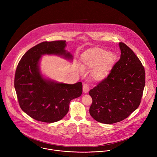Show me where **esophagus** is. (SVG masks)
I'll return each instance as SVG.
<instances>
[{
    "label": "esophagus",
    "mask_w": 157,
    "mask_h": 157,
    "mask_svg": "<svg viewBox=\"0 0 157 157\" xmlns=\"http://www.w3.org/2000/svg\"><path fill=\"white\" fill-rule=\"evenodd\" d=\"M89 86L87 84H83V87H82V90H83V92L84 93H87L89 92Z\"/></svg>",
    "instance_id": "obj_1"
}]
</instances>
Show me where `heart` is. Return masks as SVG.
I'll list each match as a JSON object with an SVG mask.
<instances>
[{"instance_id":"obj_1","label":"heart","mask_w":157,"mask_h":157,"mask_svg":"<svg viewBox=\"0 0 157 157\" xmlns=\"http://www.w3.org/2000/svg\"><path fill=\"white\" fill-rule=\"evenodd\" d=\"M117 56L113 52L101 48L88 49L82 55V68L93 69L91 76L95 81H102L109 75L116 61ZM82 67L79 71L83 73Z\"/></svg>"}]
</instances>
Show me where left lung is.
<instances>
[{"label":"left lung","mask_w":157,"mask_h":157,"mask_svg":"<svg viewBox=\"0 0 157 157\" xmlns=\"http://www.w3.org/2000/svg\"><path fill=\"white\" fill-rule=\"evenodd\" d=\"M121 55L109 75L89 91L93 99L89 113L96 121L107 124L121 122L139 106L145 84L144 67L124 43Z\"/></svg>","instance_id":"8db88e82"}]
</instances>
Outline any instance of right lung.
<instances>
[{"label": "right lung", "instance_id": "obj_1", "mask_svg": "<svg viewBox=\"0 0 157 157\" xmlns=\"http://www.w3.org/2000/svg\"><path fill=\"white\" fill-rule=\"evenodd\" d=\"M66 41H44L28 50L15 71L14 86L20 108L38 121L52 123L68 113L70 101L82 92L81 82L73 84L46 79L40 70L42 55H53L67 59L73 56L64 48Z\"/></svg>", "mask_w": 157, "mask_h": 157}]
</instances>
